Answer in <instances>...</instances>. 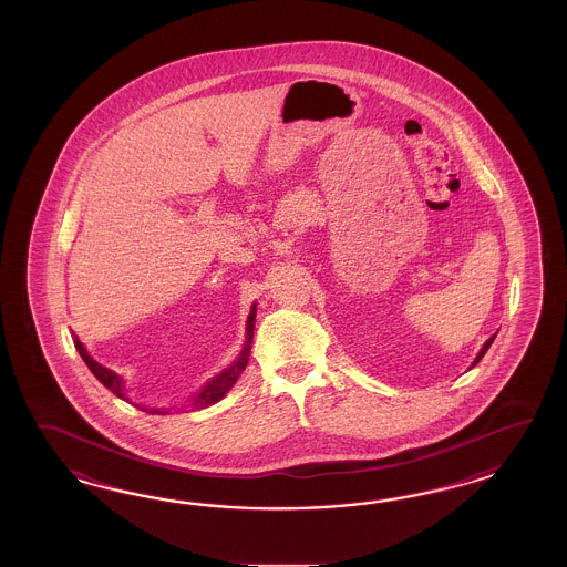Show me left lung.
<instances>
[{"label":"left lung","mask_w":567,"mask_h":567,"mask_svg":"<svg viewBox=\"0 0 567 567\" xmlns=\"http://www.w3.org/2000/svg\"><path fill=\"white\" fill-rule=\"evenodd\" d=\"M495 337H497V334H493V337H491V339H488V341H486V343L482 344L481 353H478V355H476V360H474V363H472V368H474V365H476V363H478V361H481L482 358H484V353H486V351H488V347H491V344H493V341H495Z\"/></svg>","instance_id":"left-lung-1"}]
</instances>
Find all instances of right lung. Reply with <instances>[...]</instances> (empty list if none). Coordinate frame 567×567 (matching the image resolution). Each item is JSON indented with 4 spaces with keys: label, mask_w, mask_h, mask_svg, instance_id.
<instances>
[{
    "label": "right lung",
    "mask_w": 567,
    "mask_h": 567,
    "mask_svg": "<svg viewBox=\"0 0 567 567\" xmlns=\"http://www.w3.org/2000/svg\"><path fill=\"white\" fill-rule=\"evenodd\" d=\"M254 328H256V306L251 308V313H249V318H247V337H245V344H243V351H240L239 358L233 361L224 372H220L218 377L212 378L209 382H207L206 386L202 389V393L193 399V410H204V408H209V405H214V403H218L220 399H223L230 389H233V384L239 380L240 372L245 370V365H247V361H249V353H251V341H254ZM74 347H76V351H79V355L83 358V361L86 363V368L93 372V377L97 378L100 382H102L105 389H110L114 395L121 396L124 399V391H122V378L116 374V372H112V370H107V368H103L102 363H97V361L93 360L89 353H86L85 347L83 343L74 337ZM143 412L147 413H157V415H162V413H168L166 410H150V408H141Z\"/></svg>",
    "instance_id": "add662e5"
}]
</instances>
